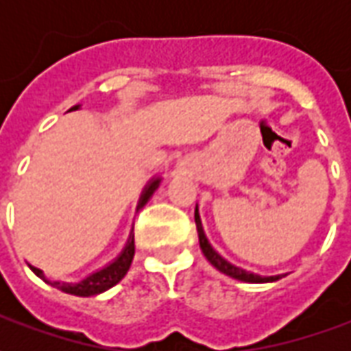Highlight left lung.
<instances>
[{
	"label": "left lung",
	"instance_id": "1",
	"mask_svg": "<svg viewBox=\"0 0 351 351\" xmlns=\"http://www.w3.org/2000/svg\"><path fill=\"white\" fill-rule=\"evenodd\" d=\"M195 226H197V235H199V246L205 254V258L210 261L213 267H216L218 271L228 274L231 278L241 280V282H248V284H265V282H276V280L284 278L286 274H274V276H261V274H256V272L246 271L243 267H237L231 261L220 256L218 252L214 250L213 244L208 243V239L205 235V229H203V223H201V216H199V208H195Z\"/></svg>",
	"mask_w": 351,
	"mask_h": 351
}]
</instances>
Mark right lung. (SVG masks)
<instances>
[{"instance_id":"1","label":"right lung","mask_w":351,"mask_h":351,"mask_svg":"<svg viewBox=\"0 0 351 351\" xmlns=\"http://www.w3.org/2000/svg\"><path fill=\"white\" fill-rule=\"evenodd\" d=\"M79 108L80 105H75V107H71L69 110H79ZM161 180H163V178H161L160 175H156L146 182V186L143 188V193H141V197H138L137 206H135V214L150 201V197L154 195V191L160 188ZM133 256H135V235H133V228H131L130 237H128V241L123 244L122 252H120L112 261H108L107 265H103L97 271L90 272L88 276H84V278L79 280V282L50 280L45 276V272H43L41 269H37L34 265H29V269H32L39 278L45 280L49 286L56 287V289L64 291V293L77 295V297H93V295H99L103 293V291L110 289L112 286H116V284L128 274V271H130L131 267V261H133Z\"/></svg>"}]
</instances>
